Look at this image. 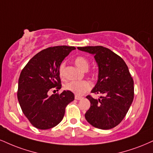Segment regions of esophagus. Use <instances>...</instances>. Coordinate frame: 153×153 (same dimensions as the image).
<instances>
[{
  "label": "esophagus",
  "mask_w": 153,
  "mask_h": 153,
  "mask_svg": "<svg viewBox=\"0 0 153 153\" xmlns=\"http://www.w3.org/2000/svg\"><path fill=\"white\" fill-rule=\"evenodd\" d=\"M82 98V97H81V96H79V95H75V100H81V99Z\"/></svg>",
  "instance_id": "1"
}]
</instances>
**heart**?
Here are the masks:
<instances>
[{"label":"heart","instance_id":"b5f03b06","mask_svg":"<svg viewBox=\"0 0 153 153\" xmlns=\"http://www.w3.org/2000/svg\"><path fill=\"white\" fill-rule=\"evenodd\" d=\"M75 63L80 69L82 71H87L89 67V61L83 56H78L75 58ZM65 63L62 62L59 66L58 73L61 78H65ZM92 85L91 82L88 80H81V81H71L68 82L65 85V88L67 91L73 92L75 94L81 95L85 92L91 89Z\"/></svg>","mask_w":153,"mask_h":153}]
</instances>
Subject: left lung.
Listing matches in <instances>:
<instances>
[{
    "mask_svg": "<svg viewBox=\"0 0 153 153\" xmlns=\"http://www.w3.org/2000/svg\"><path fill=\"white\" fill-rule=\"evenodd\" d=\"M80 51L95 55L98 65V80L91 93L104 96L98 100L86 97L91 108L85 117L95 128L108 130L115 128L126 117L134 98V81L123 59L102 46L78 47Z\"/></svg>",
    "mask_w": 153,
    "mask_h": 153,
    "instance_id": "1",
    "label": "left lung"
}]
</instances>
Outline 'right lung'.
Masks as SVG:
<instances>
[{
  "label": "right lung",
  "instance_id": "1",
  "mask_svg": "<svg viewBox=\"0 0 153 153\" xmlns=\"http://www.w3.org/2000/svg\"><path fill=\"white\" fill-rule=\"evenodd\" d=\"M75 49L66 45L48 48L33 57L22 70L18 100L23 114L36 128L47 130L56 126L63 118L66 106L74 100V94L69 91L51 96L48 92L61 88L59 66Z\"/></svg>",
  "mask_w": 153,
  "mask_h": 153
}]
</instances>
